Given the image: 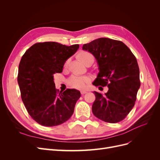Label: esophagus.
<instances>
[{
  "label": "esophagus",
  "instance_id": "34e87169",
  "mask_svg": "<svg viewBox=\"0 0 160 160\" xmlns=\"http://www.w3.org/2000/svg\"><path fill=\"white\" fill-rule=\"evenodd\" d=\"M88 93V91H81V95H84V94H85V93Z\"/></svg>",
  "mask_w": 160,
  "mask_h": 160
}]
</instances>
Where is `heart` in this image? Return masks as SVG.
Here are the masks:
<instances>
[{"instance_id":"heart-1","label":"heart","mask_w":160,"mask_h":160,"mask_svg":"<svg viewBox=\"0 0 160 160\" xmlns=\"http://www.w3.org/2000/svg\"><path fill=\"white\" fill-rule=\"evenodd\" d=\"M79 59L83 61L85 64L88 60L91 58H93V56L92 55L90 52L87 51L81 52L79 54ZM70 59H67L65 64L64 67H67L69 63ZM91 81V78L88 76H78V75H72L71 77L67 80V84H68L71 88L75 89H84L87 84L89 83Z\"/></svg>"}]
</instances>
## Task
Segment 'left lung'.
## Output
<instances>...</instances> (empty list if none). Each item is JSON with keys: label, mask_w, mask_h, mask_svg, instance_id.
Listing matches in <instances>:
<instances>
[{"label": "left lung", "mask_w": 160, "mask_h": 160, "mask_svg": "<svg viewBox=\"0 0 160 160\" xmlns=\"http://www.w3.org/2000/svg\"><path fill=\"white\" fill-rule=\"evenodd\" d=\"M83 49L92 53L99 65V72L93 85L109 88L105 95L94 92L93 113L105 122H121L133 108L140 87L136 58L123 42L109 38L87 43Z\"/></svg>", "instance_id": "left-lung-1"}]
</instances>
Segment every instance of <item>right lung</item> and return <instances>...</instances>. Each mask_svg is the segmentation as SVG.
Segmentation results:
<instances>
[{
    "label": "right lung",
    "mask_w": 160,
    "mask_h": 160,
    "mask_svg": "<svg viewBox=\"0 0 160 160\" xmlns=\"http://www.w3.org/2000/svg\"><path fill=\"white\" fill-rule=\"evenodd\" d=\"M79 47L77 44L68 47L57 42H37L21 58L17 81L22 102L31 117L43 126L61 125L73 113L80 92L67 89L59 93L53 75L62 71L65 61Z\"/></svg>",
    "instance_id": "right-lung-1"
}]
</instances>
